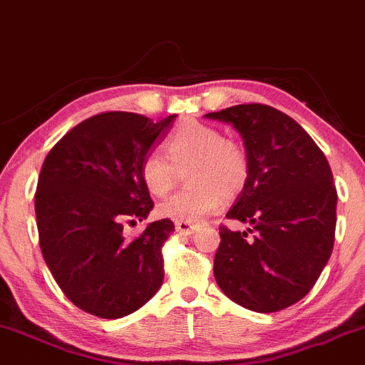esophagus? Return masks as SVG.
<instances>
[{"instance_id": "obj_1", "label": "esophagus", "mask_w": 365, "mask_h": 365, "mask_svg": "<svg viewBox=\"0 0 365 365\" xmlns=\"http://www.w3.org/2000/svg\"><path fill=\"white\" fill-rule=\"evenodd\" d=\"M197 227H199V225H194V222H185V221H177L175 222V230H177L180 235H192Z\"/></svg>"}]
</instances>
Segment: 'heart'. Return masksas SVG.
Wrapping results in <instances>:
<instances>
[{
  "label": "heart",
  "mask_w": 365,
  "mask_h": 365,
  "mask_svg": "<svg viewBox=\"0 0 365 365\" xmlns=\"http://www.w3.org/2000/svg\"><path fill=\"white\" fill-rule=\"evenodd\" d=\"M168 160L161 153L144 158L140 177L153 195L163 197L173 188L178 171L192 166L187 182L192 187L158 205L161 217L197 222L221 207L225 197L238 195L250 177V158L236 140L200 122L182 125L166 143Z\"/></svg>",
  "instance_id": "heart-1"
}]
</instances>
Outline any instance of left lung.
<instances>
[{
  "instance_id": "obj_1",
  "label": "left lung",
  "mask_w": 365,
  "mask_h": 365,
  "mask_svg": "<svg viewBox=\"0 0 365 365\" xmlns=\"http://www.w3.org/2000/svg\"><path fill=\"white\" fill-rule=\"evenodd\" d=\"M243 138L250 177L227 219L247 231L219 227L214 277L243 308L275 313L301 301L330 260L336 188L318 144L294 118L262 103L235 105L205 115Z\"/></svg>"
}]
</instances>
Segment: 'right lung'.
I'll list each match as a JSON object with an SVG mask.
<instances>
[{
    "label": "right lung",
    "instance_id": "add662e5",
    "mask_svg": "<svg viewBox=\"0 0 365 365\" xmlns=\"http://www.w3.org/2000/svg\"><path fill=\"white\" fill-rule=\"evenodd\" d=\"M175 117L98 113L73 127L43 160L35 192L42 257L66 297L86 313L122 318L163 284L161 248L173 222H151L133 240L122 231L155 205L140 166Z\"/></svg>",
    "mask_w": 365,
    "mask_h": 365
}]
</instances>
